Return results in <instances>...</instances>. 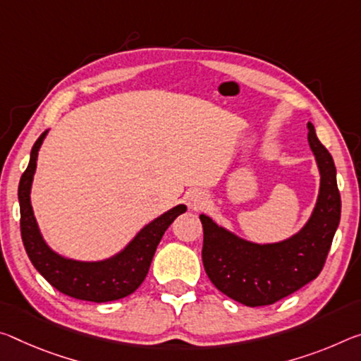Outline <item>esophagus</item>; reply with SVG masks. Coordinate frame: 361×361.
I'll return each mask as SVG.
<instances>
[{
	"mask_svg": "<svg viewBox=\"0 0 361 361\" xmlns=\"http://www.w3.org/2000/svg\"><path fill=\"white\" fill-rule=\"evenodd\" d=\"M207 201H209L207 194L201 190H192L190 192H186V202L191 209H201Z\"/></svg>",
	"mask_w": 361,
	"mask_h": 361,
	"instance_id": "esophagus-1",
	"label": "esophagus"
}]
</instances>
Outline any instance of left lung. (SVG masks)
Returning a JSON list of instances; mask_svg holds the SVG:
<instances>
[{"label":"left lung","mask_w":361,"mask_h":361,"mask_svg":"<svg viewBox=\"0 0 361 361\" xmlns=\"http://www.w3.org/2000/svg\"><path fill=\"white\" fill-rule=\"evenodd\" d=\"M308 145L319 170V192L310 219L299 233L271 244H257L201 214L202 262L214 286L247 307L271 305L313 281L323 270L341 220L336 165L307 123Z\"/></svg>","instance_id":"1"}]
</instances>
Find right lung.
Instances as JSON below:
<instances>
[{
    "mask_svg": "<svg viewBox=\"0 0 361 361\" xmlns=\"http://www.w3.org/2000/svg\"><path fill=\"white\" fill-rule=\"evenodd\" d=\"M47 135L48 130L33 145L30 162L19 183L20 234L28 259L53 288L73 299L101 304L133 294L149 271L152 257L164 233L176 216L185 214L186 205H176L147 223L118 254L106 260L82 262L54 252L39 233L30 202L38 151Z\"/></svg>",
    "mask_w": 361,
    "mask_h": 361,
    "instance_id": "obj_1",
    "label": "right lung"
}]
</instances>
